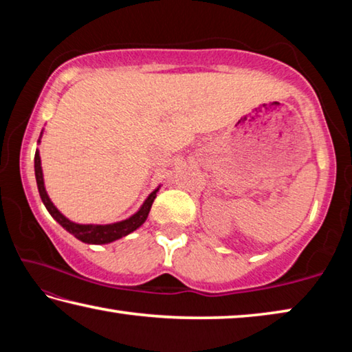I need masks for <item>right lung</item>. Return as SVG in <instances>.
<instances>
[{
    "instance_id": "add662e5",
    "label": "right lung",
    "mask_w": 352,
    "mask_h": 352,
    "mask_svg": "<svg viewBox=\"0 0 352 352\" xmlns=\"http://www.w3.org/2000/svg\"><path fill=\"white\" fill-rule=\"evenodd\" d=\"M34 168H35V180H37L40 197H41V201H43V205L46 206V210L50 211L51 216L54 217L65 230L69 231V233L74 237H77L79 241L87 242V243H109V242H113L116 239H121V237L130 234L136 228H140V226L146 222L153 200H155V197H157L158 189H155L153 192L148 195L144 204H142L141 210L136 214H133L132 217L122 220V222H116V223H110V225H79V223L71 222V220L65 217L63 214L58 211L54 205H52L50 197H47L45 183H43V174H41L38 151L35 152Z\"/></svg>"
}]
</instances>
